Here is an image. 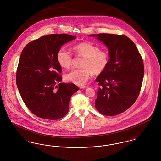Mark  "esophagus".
Wrapping results in <instances>:
<instances>
[{"label":"esophagus","mask_w":161,"mask_h":161,"mask_svg":"<svg viewBox=\"0 0 161 161\" xmlns=\"http://www.w3.org/2000/svg\"><path fill=\"white\" fill-rule=\"evenodd\" d=\"M78 87L80 88V89H84L86 87V86H84V85H79L78 86Z\"/></svg>","instance_id":"obj_1"}]
</instances>
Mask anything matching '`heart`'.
Here are the masks:
<instances>
[{
    "label": "heart",
    "instance_id": "1",
    "mask_svg": "<svg viewBox=\"0 0 161 161\" xmlns=\"http://www.w3.org/2000/svg\"><path fill=\"white\" fill-rule=\"evenodd\" d=\"M73 50L77 56L84 58L81 69L72 70L65 75L67 81L81 85L85 83L92 75H98L106 68L109 61V56L106 52L101 51L98 46L90 43H81L73 46ZM59 65L64 69L72 66L73 58L71 53L65 49H61L57 55Z\"/></svg>",
    "mask_w": 161,
    "mask_h": 161
}]
</instances>
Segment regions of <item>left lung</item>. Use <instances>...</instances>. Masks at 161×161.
Listing matches in <instances>:
<instances>
[{"label": "left lung", "mask_w": 161, "mask_h": 161, "mask_svg": "<svg viewBox=\"0 0 161 161\" xmlns=\"http://www.w3.org/2000/svg\"><path fill=\"white\" fill-rule=\"evenodd\" d=\"M107 46L109 61L96 78L100 87L95 108L103 115H118L138 98L144 74L142 57L135 43L124 35L92 34Z\"/></svg>", "instance_id": "obj_1"}]
</instances>
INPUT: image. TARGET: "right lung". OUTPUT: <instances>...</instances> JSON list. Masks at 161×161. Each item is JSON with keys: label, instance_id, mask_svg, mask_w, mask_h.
<instances>
[{"label": "right lung", "instance_id": "right-lung-1", "mask_svg": "<svg viewBox=\"0 0 161 161\" xmlns=\"http://www.w3.org/2000/svg\"><path fill=\"white\" fill-rule=\"evenodd\" d=\"M75 38L65 34L47 35L24 47L16 84L23 102L34 115L54 120L68 112L70 97L79 88L73 83H60L62 70L57 55L61 46Z\"/></svg>", "mask_w": 161, "mask_h": 161}]
</instances>
